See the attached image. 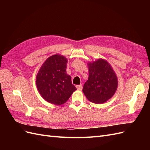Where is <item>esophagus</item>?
<instances>
[{"mask_svg":"<svg viewBox=\"0 0 150 150\" xmlns=\"http://www.w3.org/2000/svg\"><path fill=\"white\" fill-rule=\"evenodd\" d=\"M76 88H77V89L78 90H79V91H81V90H82V89H83V86L81 85V84H80V85H77L76 86Z\"/></svg>","mask_w":150,"mask_h":150,"instance_id":"34e87169","label":"esophagus"}]
</instances>
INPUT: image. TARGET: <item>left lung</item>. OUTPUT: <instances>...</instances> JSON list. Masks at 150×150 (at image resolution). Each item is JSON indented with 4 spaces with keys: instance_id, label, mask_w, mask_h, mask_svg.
Masks as SVG:
<instances>
[{
    "instance_id": "obj_1",
    "label": "left lung",
    "mask_w": 150,
    "mask_h": 150,
    "mask_svg": "<svg viewBox=\"0 0 150 150\" xmlns=\"http://www.w3.org/2000/svg\"><path fill=\"white\" fill-rule=\"evenodd\" d=\"M89 78L83 91L88 100L102 104L112 97L116 91L118 81L115 72L109 62L98 59L88 63Z\"/></svg>"
}]
</instances>
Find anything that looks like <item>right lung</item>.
Returning a JSON list of instances; mask_svg holds the SVG:
<instances>
[{"mask_svg":"<svg viewBox=\"0 0 150 150\" xmlns=\"http://www.w3.org/2000/svg\"><path fill=\"white\" fill-rule=\"evenodd\" d=\"M67 63V59L59 54L50 56L36 76L39 93L44 100L54 105L65 103L76 90L66 72Z\"/></svg>","mask_w":150,"mask_h":150,"instance_id":"right-lung-1","label":"right lung"}]
</instances>
